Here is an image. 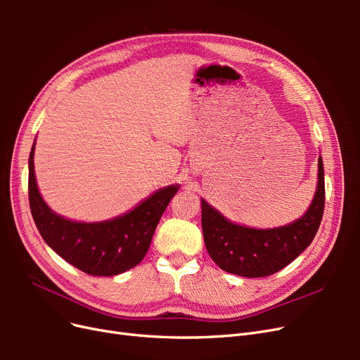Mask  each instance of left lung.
<instances>
[{"mask_svg": "<svg viewBox=\"0 0 360 360\" xmlns=\"http://www.w3.org/2000/svg\"><path fill=\"white\" fill-rule=\"evenodd\" d=\"M324 210V168L319 156L317 188L299 219L275 228L236 224L201 198V225L207 252L228 274L245 278L274 275L296 259L314 240Z\"/></svg>", "mask_w": 360, "mask_h": 360, "instance_id": "1", "label": "left lung"}]
</instances>
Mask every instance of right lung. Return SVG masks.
Listing matches in <instances>:
<instances>
[{
    "label": "right lung",
    "mask_w": 360,
    "mask_h": 360,
    "mask_svg": "<svg viewBox=\"0 0 360 360\" xmlns=\"http://www.w3.org/2000/svg\"><path fill=\"white\" fill-rule=\"evenodd\" d=\"M34 148L36 139L28 159V198L32 219L46 245L69 264L93 276H115L139 264L180 184L158 189L111 219L73 221L53 212L43 200L34 174Z\"/></svg>",
    "instance_id": "add662e5"
}]
</instances>
